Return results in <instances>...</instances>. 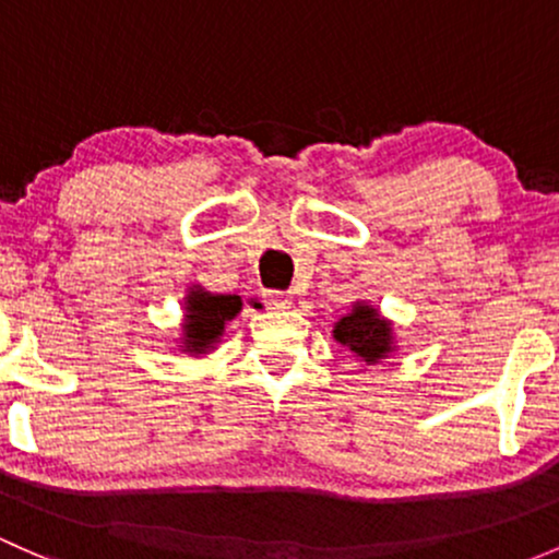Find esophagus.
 Segmentation results:
<instances>
[{
    "instance_id": "1",
    "label": "esophagus",
    "mask_w": 559,
    "mask_h": 559,
    "mask_svg": "<svg viewBox=\"0 0 559 559\" xmlns=\"http://www.w3.org/2000/svg\"><path fill=\"white\" fill-rule=\"evenodd\" d=\"M263 301H266L269 309H290L293 296L282 290H263Z\"/></svg>"
}]
</instances>
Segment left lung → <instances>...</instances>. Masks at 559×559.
Wrapping results in <instances>:
<instances>
[{
  "label": "left lung",
  "mask_w": 559,
  "mask_h": 559,
  "mask_svg": "<svg viewBox=\"0 0 559 559\" xmlns=\"http://www.w3.org/2000/svg\"><path fill=\"white\" fill-rule=\"evenodd\" d=\"M335 341L357 354L362 362L376 365L392 352V325L381 320L378 309L368 304H354L352 314L335 322Z\"/></svg>",
  "instance_id": "left-lung-1"
}]
</instances>
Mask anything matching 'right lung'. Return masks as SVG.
I'll use <instances>...</instances> for the list:
<instances>
[{
	"label": "right lung",
	"mask_w": 559,
	"mask_h": 559,
	"mask_svg": "<svg viewBox=\"0 0 559 559\" xmlns=\"http://www.w3.org/2000/svg\"><path fill=\"white\" fill-rule=\"evenodd\" d=\"M255 309L261 304H253ZM242 309V298L239 296H213L207 290H191L186 298V325H183V344L186 352L205 354L210 346L218 341L224 333V325Z\"/></svg>",
	"instance_id": "obj_1"
}]
</instances>
